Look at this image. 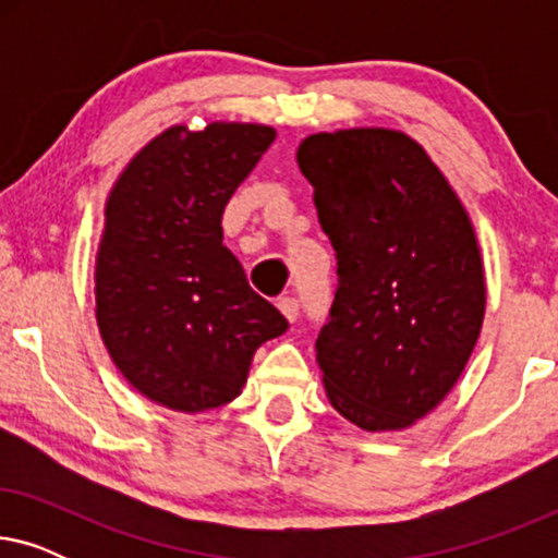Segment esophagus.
<instances>
[{
  "label": "esophagus",
  "instance_id": "34e87169",
  "mask_svg": "<svg viewBox=\"0 0 558 558\" xmlns=\"http://www.w3.org/2000/svg\"><path fill=\"white\" fill-rule=\"evenodd\" d=\"M277 307L281 310V315H284L289 323H296V315H300V302H296L294 296H281Z\"/></svg>",
  "mask_w": 558,
  "mask_h": 558
}]
</instances>
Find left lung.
Masks as SVG:
<instances>
[{
    "mask_svg": "<svg viewBox=\"0 0 558 558\" xmlns=\"http://www.w3.org/2000/svg\"><path fill=\"white\" fill-rule=\"evenodd\" d=\"M296 165L338 258L315 342L332 409L363 432H401L460 380L485 319L475 226L445 172L384 126L302 140Z\"/></svg>",
    "mask_w": 558,
    "mask_h": 558,
    "instance_id": "8db88e82",
    "label": "left lung"
}]
</instances>
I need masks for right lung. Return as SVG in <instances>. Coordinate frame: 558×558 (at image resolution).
<instances>
[{"instance_id":"obj_1","label":"right lung","mask_w":558,"mask_h":558,"mask_svg":"<svg viewBox=\"0 0 558 558\" xmlns=\"http://www.w3.org/2000/svg\"><path fill=\"white\" fill-rule=\"evenodd\" d=\"M274 136L243 121L174 124L129 159L106 197L96 325L121 376L159 407L201 414L233 401L258 345L287 332L220 228Z\"/></svg>"}]
</instances>
